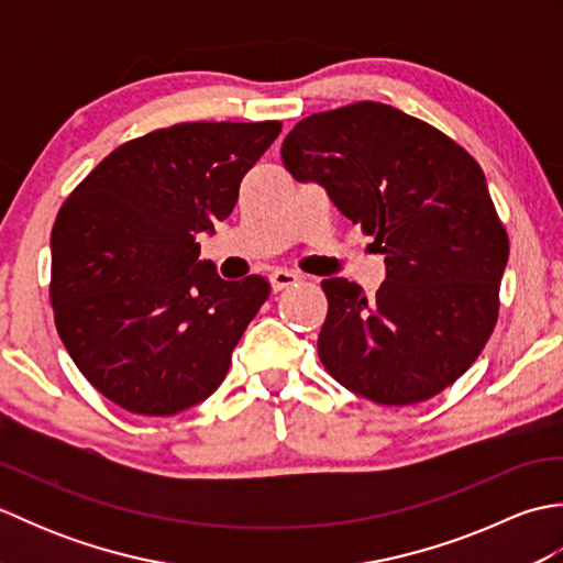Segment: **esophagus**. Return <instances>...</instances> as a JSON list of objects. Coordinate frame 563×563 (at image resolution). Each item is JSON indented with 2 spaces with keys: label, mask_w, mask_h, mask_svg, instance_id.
<instances>
[{
  "label": "esophagus",
  "mask_w": 563,
  "mask_h": 563,
  "mask_svg": "<svg viewBox=\"0 0 563 563\" xmlns=\"http://www.w3.org/2000/svg\"><path fill=\"white\" fill-rule=\"evenodd\" d=\"M271 285H273V290H283V288H290V285H297L302 280V275L300 273H295V271H288V268H275L271 275Z\"/></svg>",
  "instance_id": "obj_1"
}]
</instances>
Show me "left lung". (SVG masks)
Returning <instances> with one entry per match:
<instances>
[{
	"label": "left lung",
	"instance_id": "8db88e82",
	"mask_svg": "<svg viewBox=\"0 0 563 563\" xmlns=\"http://www.w3.org/2000/svg\"><path fill=\"white\" fill-rule=\"evenodd\" d=\"M280 154L295 181L324 188L385 254L375 297L321 280L329 314L317 349L329 375L385 406L435 397L498 319L508 234L482 166L438 128L375 101L305 118Z\"/></svg>",
	"mask_w": 563,
	"mask_h": 563
}]
</instances>
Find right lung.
Listing matches in <instances>:
<instances>
[{
    "label": "right lung",
    "mask_w": 563,
    "mask_h": 563,
    "mask_svg": "<svg viewBox=\"0 0 563 563\" xmlns=\"http://www.w3.org/2000/svg\"><path fill=\"white\" fill-rule=\"evenodd\" d=\"M280 121L178 123L113 150L71 190L51 236L55 327L79 373L140 416L208 399L249 321L261 275L222 280L198 234L230 218Z\"/></svg>",
    "instance_id": "obj_1"
}]
</instances>
